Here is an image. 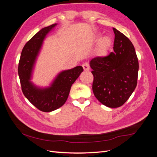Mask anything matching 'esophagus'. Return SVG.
Returning a JSON list of instances; mask_svg holds the SVG:
<instances>
[{
	"label": "esophagus",
	"mask_w": 157,
	"mask_h": 157,
	"mask_svg": "<svg viewBox=\"0 0 157 157\" xmlns=\"http://www.w3.org/2000/svg\"><path fill=\"white\" fill-rule=\"evenodd\" d=\"M82 67L85 71H87L90 70V65H89L88 63H86V62L82 64Z\"/></svg>",
	"instance_id": "34e87169"
}]
</instances>
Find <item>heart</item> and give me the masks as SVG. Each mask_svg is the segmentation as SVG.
Returning <instances> with one entry per match:
<instances>
[{"instance_id":"heart-1","label":"heart","mask_w":157,"mask_h":157,"mask_svg":"<svg viewBox=\"0 0 157 157\" xmlns=\"http://www.w3.org/2000/svg\"><path fill=\"white\" fill-rule=\"evenodd\" d=\"M95 39L98 40L99 39V35H96ZM111 44V39L109 37L104 36L99 40L98 47H97V52L99 56H105L107 55Z\"/></svg>"}]
</instances>
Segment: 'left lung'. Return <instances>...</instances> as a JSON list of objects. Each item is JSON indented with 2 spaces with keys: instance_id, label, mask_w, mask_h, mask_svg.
<instances>
[{
  "instance_id": "8db88e82",
  "label": "left lung",
  "mask_w": 157,
  "mask_h": 157,
  "mask_svg": "<svg viewBox=\"0 0 157 157\" xmlns=\"http://www.w3.org/2000/svg\"><path fill=\"white\" fill-rule=\"evenodd\" d=\"M115 33L114 52L90 61L93 71L92 90L103 105L111 108L122 106L137 86L139 63L131 41L119 31Z\"/></svg>"
}]
</instances>
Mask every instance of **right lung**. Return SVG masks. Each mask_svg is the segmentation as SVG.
<instances>
[{"label": "right lung", "mask_w": 157, "mask_h": 157, "mask_svg": "<svg viewBox=\"0 0 157 157\" xmlns=\"http://www.w3.org/2000/svg\"><path fill=\"white\" fill-rule=\"evenodd\" d=\"M57 23L42 28L23 47L18 65L22 92L33 105L43 112H51L61 107L67 101L72 84L83 71L82 66L61 71L50 86L40 88L31 81L33 69L43 41Z\"/></svg>", "instance_id": "add662e5"}]
</instances>
